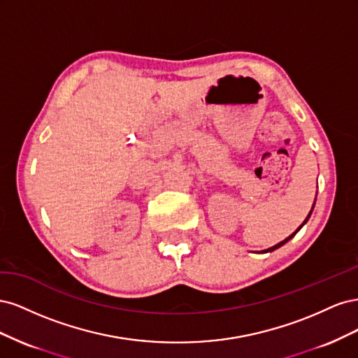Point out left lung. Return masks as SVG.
<instances>
[{
  "label": "left lung",
  "instance_id": "1",
  "mask_svg": "<svg viewBox=\"0 0 358 358\" xmlns=\"http://www.w3.org/2000/svg\"><path fill=\"white\" fill-rule=\"evenodd\" d=\"M310 212H312V210H310ZM309 215H310V213H309ZM309 215H308V218H309ZM308 218H306V220H305V222H306V221H308ZM305 222H303V224H305ZM303 224H301V225H303ZM301 225H300V227H301ZM300 227H299V229H297V230H296V231H294V233H292V234H291V236H288V237H287V239H285V241H282V242H279V243H278V245H275V246H272V248H268V249H267V252H268V251H275V249H278V248H279V246H282V245H284V243H287V242H288V241H289V239H291V237H292V236H294V234H296V233H297V231H299V230H300Z\"/></svg>",
  "mask_w": 358,
  "mask_h": 358
}]
</instances>
